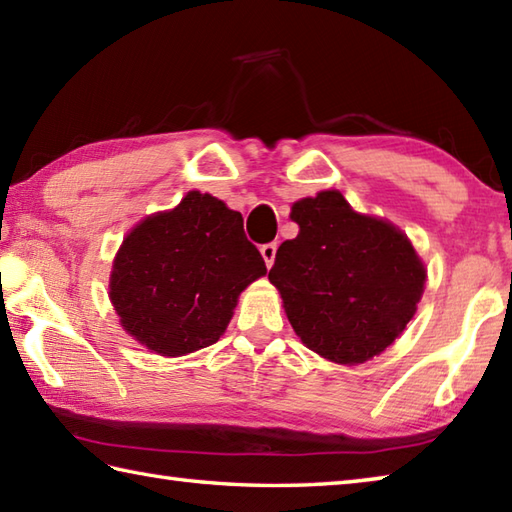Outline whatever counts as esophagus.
Listing matches in <instances>:
<instances>
[{
  "mask_svg": "<svg viewBox=\"0 0 512 512\" xmlns=\"http://www.w3.org/2000/svg\"><path fill=\"white\" fill-rule=\"evenodd\" d=\"M259 253H262V257H264V262H266V266L270 268L275 264V255H277V244L275 242H270V244H264L262 248H259Z\"/></svg>",
  "mask_w": 512,
  "mask_h": 512,
  "instance_id": "1",
  "label": "esophagus"
}]
</instances>
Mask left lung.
I'll list each match as a JSON object with an SVG mask.
<instances>
[{
    "label": "left lung",
    "instance_id": "1",
    "mask_svg": "<svg viewBox=\"0 0 512 512\" xmlns=\"http://www.w3.org/2000/svg\"><path fill=\"white\" fill-rule=\"evenodd\" d=\"M290 217L299 235L279 246L268 279L292 330L341 365L385 352L416 314L427 279L407 235L356 213L339 191L295 202Z\"/></svg>",
    "mask_w": 512,
    "mask_h": 512
}]
</instances>
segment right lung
<instances>
[{
    "label": "right lung",
    "instance_id": "add662e5",
    "mask_svg": "<svg viewBox=\"0 0 512 512\" xmlns=\"http://www.w3.org/2000/svg\"><path fill=\"white\" fill-rule=\"evenodd\" d=\"M242 222L222 200L189 191L176 209L136 224L110 277L125 332L160 356H184L220 339L239 292L266 275Z\"/></svg>",
    "mask_w": 512,
    "mask_h": 512
}]
</instances>
